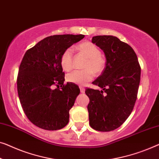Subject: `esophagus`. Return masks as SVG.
Returning <instances> with one entry per match:
<instances>
[{"label": "esophagus", "mask_w": 159, "mask_h": 159, "mask_svg": "<svg viewBox=\"0 0 159 159\" xmlns=\"http://www.w3.org/2000/svg\"><path fill=\"white\" fill-rule=\"evenodd\" d=\"M80 92H81L82 93H84L85 89H84V88L83 87H80Z\"/></svg>", "instance_id": "34e87169"}]
</instances>
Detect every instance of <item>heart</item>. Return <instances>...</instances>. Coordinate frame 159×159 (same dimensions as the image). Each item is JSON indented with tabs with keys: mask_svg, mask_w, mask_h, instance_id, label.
Returning <instances> with one entry per match:
<instances>
[{
	"mask_svg": "<svg viewBox=\"0 0 159 159\" xmlns=\"http://www.w3.org/2000/svg\"><path fill=\"white\" fill-rule=\"evenodd\" d=\"M79 49L87 57V61L84 66V70H75L66 76V80L71 83L84 85L91 81L94 73L100 75L104 71L106 65L105 59L101 57V52L96 45L91 42H84L79 45ZM61 65L64 70L70 71L72 69V50L66 49L61 57Z\"/></svg>",
	"mask_w": 159,
	"mask_h": 159,
	"instance_id": "obj_1",
	"label": "heart"
}]
</instances>
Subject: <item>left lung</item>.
I'll return each mask as SVG.
<instances>
[{"mask_svg":"<svg viewBox=\"0 0 159 159\" xmlns=\"http://www.w3.org/2000/svg\"><path fill=\"white\" fill-rule=\"evenodd\" d=\"M106 58L103 72L93 83L101 90L87 88L89 125L102 132L113 130L126 120L137 98L141 66L133 48L113 36H93Z\"/></svg>","mask_w":159,"mask_h":159,"instance_id":"1","label":"left lung"}]
</instances>
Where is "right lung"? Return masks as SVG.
I'll return each mask as SVG.
<instances>
[{
  "label": "right lung",
  "mask_w": 159,
  "mask_h": 159,
  "mask_svg": "<svg viewBox=\"0 0 159 159\" xmlns=\"http://www.w3.org/2000/svg\"><path fill=\"white\" fill-rule=\"evenodd\" d=\"M84 37L82 34L51 36L25 53L18 70V94L27 118L37 127L56 130L69 123L70 110L80 90L76 84H63L61 57ZM56 84H62L61 89L52 88Z\"/></svg>",
  "instance_id": "right-lung-1"
}]
</instances>
